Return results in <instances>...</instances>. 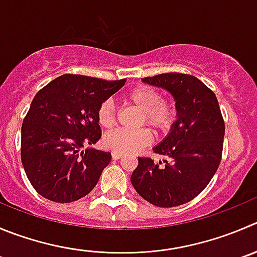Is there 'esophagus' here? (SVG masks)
Listing matches in <instances>:
<instances>
[{"mask_svg": "<svg viewBox=\"0 0 257 257\" xmlns=\"http://www.w3.org/2000/svg\"><path fill=\"white\" fill-rule=\"evenodd\" d=\"M122 156H123V154L122 153H118V151H112V158H113L114 160H117V159H121Z\"/></svg>", "mask_w": 257, "mask_h": 257, "instance_id": "esophagus-1", "label": "esophagus"}]
</instances>
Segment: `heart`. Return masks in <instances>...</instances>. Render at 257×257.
<instances>
[{
  "label": "heart",
  "instance_id": "1",
  "mask_svg": "<svg viewBox=\"0 0 257 257\" xmlns=\"http://www.w3.org/2000/svg\"><path fill=\"white\" fill-rule=\"evenodd\" d=\"M124 103L140 111L136 126L151 127L156 133L167 131L175 116L174 102L161 97L159 90L151 85L140 84L134 87L123 96ZM97 121L103 128H111L116 123V109L111 101H104L97 109ZM153 140L150 130L141 127L138 130H113L103 138V145L112 151L135 153L145 148Z\"/></svg>",
  "mask_w": 257,
  "mask_h": 257
}]
</instances>
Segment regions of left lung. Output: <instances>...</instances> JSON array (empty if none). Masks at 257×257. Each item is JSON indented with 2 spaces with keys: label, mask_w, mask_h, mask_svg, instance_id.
<instances>
[{
  "label": "left lung",
  "mask_w": 257,
  "mask_h": 257,
  "mask_svg": "<svg viewBox=\"0 0 257 257\" xmlns=\"http://www.w3.org/2000/svg\"><path fill=\"white\" fill-rule=\"evenodd\" d=\"M168 89L177 101L178 119L168 138L154 148L163 163L144 156L131 175L136 192L156 207L169 208L194 199L208 185L222 159L224 121L218 101L197 77L163 73L143 78Z\"/></svg>",
  "instance_id": "1"
}]
</instances>
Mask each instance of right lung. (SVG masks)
<instances>
[{"instance_id":"obj_1","label":"right lung","mask_w":257,"mask_h":257,"mask_svg":"<svg viewBox=\"0 0 257 257\" xmlns=\"http://www.w3.org/2000/svg\"><path fill=\"white\" fill-rule=\"evenodd\" d=\"M124 82L63 74L36 93L21 127V161L39 194L70 203L96 187L111 154L80 149L101 139L97 109Z\"/></svg>"}]
</instances>
